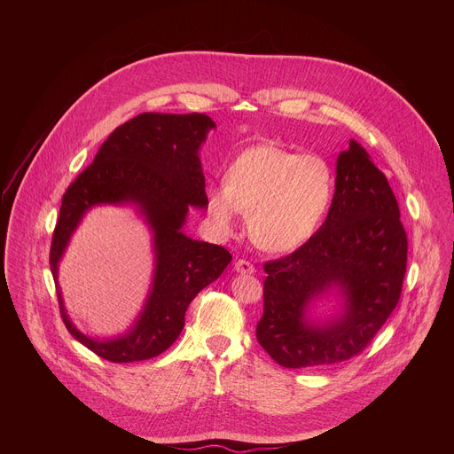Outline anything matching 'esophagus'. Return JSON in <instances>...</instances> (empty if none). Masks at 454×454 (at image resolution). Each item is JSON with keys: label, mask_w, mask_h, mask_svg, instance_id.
Instances as JSON below:
<instances>
[{"label": "esophagus", "mask_w": 454, "mask_h": 454, "mask_svg": "<svg viewBox=\"0 0 454 454\" xmlns=\"http://www.w3.org/2000/svg\"><path fill=\"white\" fill-rule=\"evenodd\" d=\"M235 271L240 273V275H253L254 273V266L247 261H244V258H240V261L235 262Z\"/></svg>", "instance_id": "1"}]
</instances>
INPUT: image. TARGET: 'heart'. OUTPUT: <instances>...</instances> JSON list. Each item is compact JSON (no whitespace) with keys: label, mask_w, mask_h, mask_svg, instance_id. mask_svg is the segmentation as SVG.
I'll return each mask as SVG.
<instances>
[{"label":"heart","mask_w":454,"mask_h":454,"mask_svg":"<svg viewBox=\"0 0 454 454\" xmlns=\"http://www.w3.org/2000/svg\"><path fill=\"white\" fill-rule=\"evenodd\" d=\"M333 192L334 179L325 160L261 144L237 156L224 174V186L208 188L207 210L221 233H231L237 214H242L258 247L287 253L314 235Z\"/></svg>","instance_id":"1"}]
</instances>
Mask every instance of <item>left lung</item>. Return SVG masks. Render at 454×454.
I'll return each instance as SVG.
<instances>
[{
  "instance_id": "left-lung-1",
  "label": "left lung",
  "mask_w": 454,
  "mask_h": 454,
  "mask_svg": "<svg viewBox=\"0 0 454 454\" xmlns=\"http://www.w3.org/2000/svg\"><path fill=\"white\" fill-rule=\"evenodd\" d=\"M408 237L386 176L354 140L338 156L327 219L296 251L264 264V314L256 340L286 368L323 366L361 354L399 303ZM339 287L338 318L316 324L308 305Z\"/></svg>"
}]
</instances>
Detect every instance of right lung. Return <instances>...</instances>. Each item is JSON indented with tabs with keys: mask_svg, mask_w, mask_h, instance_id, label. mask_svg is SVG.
<instances>
[{
	"mask_svg": "<svg viewBox=\"0 0 454 454\" xmlns=\"http://www.w3.org/2000/svg\"><path fill=\"white\" fill-rule=\"evenodd\" d=\"M214 127L203 113H142L114 129L93 163L64 192L50 247L59 309L70 334L102 359L135 363L165 352L183 331L190 301L231 261L223 246L181 231L188 207H207L200 149ZM98 204H135L155 235L157 268L145 310L129 333L111 340L76 331L56 284L63 249L83 214Z\"/></svg>",
	"mask_w": 454,
	"mask_h": 454,
	"instance_id": "add662e5",
	"label": "right lung"
}]
</instances>
